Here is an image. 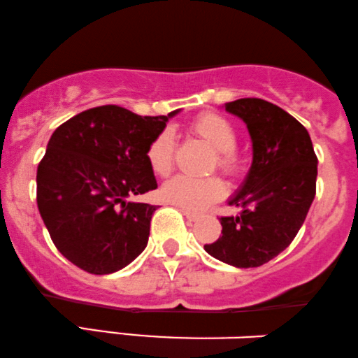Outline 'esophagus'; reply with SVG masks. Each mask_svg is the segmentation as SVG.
Masks as SVG:
<instances>
[{
    "label": "esophagus",
    "mask_w": 358,
    "mask_h": 358,
    "mask_svg": "<svg viewBox=\"0 0 358 358\" xmlns=\"http://www.w3.org/2000/svg\"><path fill=\"white\" fill-rule=\"evenodd\" d=\"M180 213H182L189 221H197V220H199V214L194 213V211H189V209H186V208H180Z\"/></svg>",
    "instance_id": "1"
}]
</instances>
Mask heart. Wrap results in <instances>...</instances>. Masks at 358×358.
Here are the masks:
<instances>
[{
  "mask_svg": "<svg viewBox=\"0 0 358 358\" xmlns=\"http://www.w3.org/2000/svg\"><path fill=\"white\" fill-rule=\"evenodd\" d=\"M189 129L214 150L211 169H217L233 180L241 179L246 174L250 159L245 150L236 147V127L224 115L204 112L191 122ZM145 157L155 176L169 174L174 157V138L169 130H162L150 141ZM161 194L167 203L186 208L189 211H199L221 199L224 194V184L216 176L197 179L176 176L164 184Z\"/></svg>",
  "mask_w": 358,
  "mask_h": 358,
  "instance_id": "b5f03b06",
  "label": "heart"
}]
</instances>
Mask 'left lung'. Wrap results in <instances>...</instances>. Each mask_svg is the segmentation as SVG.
Segmentation results:
<instances>
[{"mask_svg":"<svg viewBox=\"0 0 358 358\" xmlns=\"http://www.w3.org/2000/svg\"><path fill=\"white\" fill-rule=\"evenodd\" d=\"M224 107L250 130L253 164L229 201L243 211L220 217L221 236L204 250L231 266L256 268L287 250L300 231L317 192L318 159L308 130L278 105L239 99Z\"/></svg>","mask_w":358,"mask_h":358,"instance_id":"8db88e82","label":"left lung"}]
</instances>
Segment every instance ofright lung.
I'll return each mask as SVG.
<instances>
[{
    "label": "right lung",
    "mask_w": 358,
    "mask_h": 358,
    "mask_svg": "<svg viewBox=\"0 0 358 358\" xmlns=\"http://www.w3.org/2000/svg\"><path fill=\"white\" fill-rule=\"evenodd\" d=\"M169 115L88 108L50 137L36 171V204L57 250L92 275L132 263L149 241L155 206L129 197L157 187L145 152Z\"/></svg>",
    "instance_id": "obj_1"
}]
</instances>
